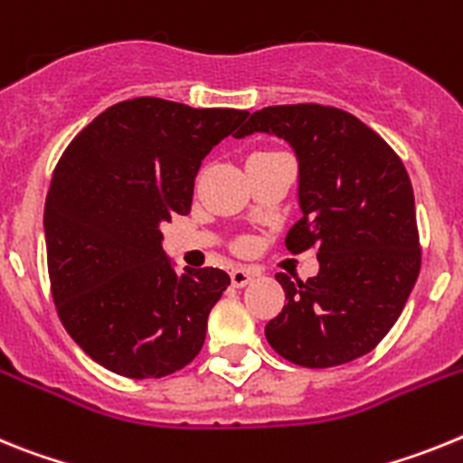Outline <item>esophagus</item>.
Returning <instances> with one entry per match:
<instances>
[{
	"label": "esophagus",
	"instance_id": "1",
	"mask_svg": "<svg viewBox=\"0 0 463 463\" xmlns=\"http://www.w3.org/2000/svg\"><path fill=\"white\" fill-rule=\"evenodd\" d=\"M254 279V272L247 270V268H232L231 270V281H232V287L237 288H242L247 287L249 281Z\"/></svg>",
	"mask_w": 463,
	"mask_h": 463
}]
</instances>
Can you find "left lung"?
Returning <instances> with one entry per match:
<instances>
[{
    "label": "left lung",
    "mask_w": 463,
    "mask_h": 463,
    "mask_svg": "<svg viewBox=\"0 0 463 463\" xmlns=\"http://www.w3.org/2000/svg\"><path fill=\"white\" fill-rule=\"evenodd\" d=\"M281 137L298 158L300 216L287 249L317 247L319 272L291 281L265 337L279 356L331 368L380 345L403 312L421 265L415 195L403 163L356 116L324 104H279L251 114L235 137Z\"/></svg>",
    "instance_id": "8db88e82"
}]
</instances>
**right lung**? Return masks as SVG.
I'll list each match as a JSON object with an SVG mask.
<instances>
[{
    "instance_id": "add662e5",
    "label": "right lung",
    "mask_w": 463,
    "mask_h": 463,
    "mask_svg": "<svg viewBox=\"0 0 463 463\" xmlns=\"http://www.w3.org/2000/svg\"><path fill=\"white\" fill-rule=\"evenodd\" d=\"M247 116L135 98L64 148L43 209L51 291L62 326L107 371L165 377L203 349L231 277L219 268L176 272L160 226L191 212L204 156Z\"/></svg>"
}]
</instances>
